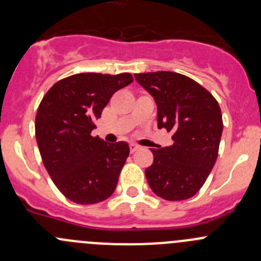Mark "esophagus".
Here are the masks:
<instances>
[{
  "label": "esophagus",
  "instance_id": "esophagus-1",
  "mask_svg": "<svg viewBox=\"0 0 261 261\" xmlns=\"http://www.w3.org/2000/svg\"><path fill=\"white\" fill-rule=\"evenodd\" d=\"M138 149H139V145H136V144H134V143L130 144V151L131 152H135Z\"/></svg>",
  "mask_w": 261,
  "mask_h": 261
}]
</instances>
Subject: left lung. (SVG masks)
I'll return each instance as SVG.
<instances>
[{
	"mask_svg": "<svg viewBox=\"0 0 261 261\" xmlns=\"http://www.w3.org/2000/svg\"><path fill=\"white\" fill-rule=\"evenodd\" d=\"M135 80L154 97L158 127L173 133V145L151 149L145 175L151 191L167 201L193 197L204 184L218 155L222 115L206 88L174 72L139 73Z\"/></svg>",
	"mask_w": 261,
	"mask_h": 261,
	"instance_id": "8db88e82",
	"label": "left lung"
}]
</instances>
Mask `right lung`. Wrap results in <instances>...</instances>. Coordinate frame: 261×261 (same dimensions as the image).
I'll list each match as a JSON object with an SVG mask.
<instances>
[{
  "mask_svg": "<svg viewBox=\"0 0 261 261\" xmlns=\"http://www.w3.org/2000/svg\"><path fill=\"white\" fill-rule=\"evenodd\" d=\"M133 81L130 73H80L57 82L41 99L35 117L39 151L51 180L72 202L94 204L115 192L130 149L91 133L112 94Z\"/></svg>",
  "mask_w": 261,
  "mask_h": 261,
  "instance_id": "obj_1",
  "label": "right lung"
}]
</instances>
